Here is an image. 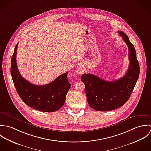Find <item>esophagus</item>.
I'll use <instances>...</instances> for the list:
<instances>
[{"label":"esophagus","instance_id":"1","mask_svg":"<svg viewBox=\"0 0 151 151\" xmlns=\"http://www.w3.org/2000/svg\"><path fill=\"white\" fill-rule=\"evenodd\" d=\"M76 71L79 74H82L83 72V69L82 68H81V66H78L76 68Z\"/></svg>","mask_w":151,"mask_h":151}]
</instances>
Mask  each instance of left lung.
Segmentation results:
<instances>
[{"instance_id":"8db88e82","label":"left lung","mask_w":151,"mask_h":151,"mask_svg":"<svg viewBox=\"0 0 151 151\" xmlns=\"http://www.w3.org/2000/svg\"><path fill=\"white\" fill-rule=\"evenodd\" d=\"M118 32L128 48L129 65L125 75L110 82L94 75L85 73L81 76L88 102L92 109L98 111H111L123 106L129 99L139 78V65L134 46L125 32Z\"/></svg>"}]
</instances>
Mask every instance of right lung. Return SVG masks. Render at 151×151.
I'll use <instances>...</instances> for the list:
<instances>
[{
    "label": "right lung",
    "instance_id": "obj_1",
    "mask_svg": "<svg viewBox=\"0 0 151 151\" xmlns=\"http://www.w3.org/2000/svg\"><path fill=\"white\" fill-rule=\"evenodd\" d=\"M18 44L12 57L10 72L14 85L23 102L31 108L42 112H54L60 110L65 103L70 84L68 72L59 76L45 85H35L24 79L20 75L16 63Z\"/></svg>",
    "mask_w": 151,
    "mask_h": 151
}]
</instances>
